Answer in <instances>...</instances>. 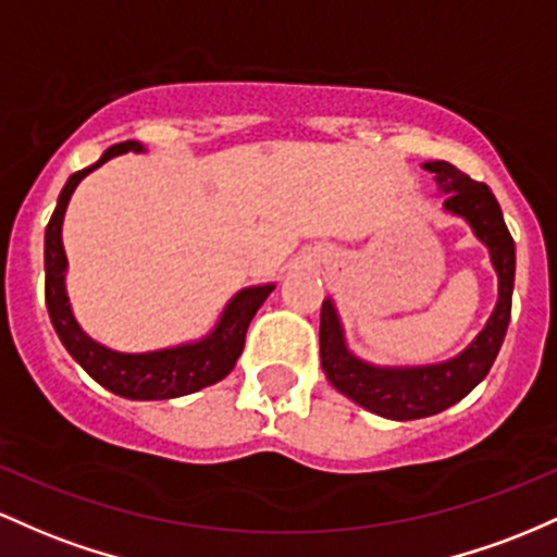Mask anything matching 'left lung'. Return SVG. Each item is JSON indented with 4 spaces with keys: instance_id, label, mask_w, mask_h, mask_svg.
I'll list each match as a JSON object with an SVG mask.
<instances>
[{
    "instance_id": "8db88e82",
    "label": "left lung",
    "mask_w": 557,
    "mask_h": 557,
    "mask_svg": "<svg viewBox=\"0 0 557 557\" xmlns=\"http://www.w3.org/2000/svg\"><path fill=\"white\" fill-rule=\"evenodd\" d=\"M423 168L434 173L436 184L445 191V210L466 218L473 234L490 249L492 265L499 278V297L484 331L458 358L418 368H379L355 358L345 345L334 305L331 299H323L321 366L326 371V379L342 395L355 399L371 413L392 418V421H416V418L436 416L449 405L460 403L490 373L492 362L503 347L505 331L510 323V302H513L516 245L490 186L473 181L442 160L426 162Z\"/></svg>"
}]
</instances>
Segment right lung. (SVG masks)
I'll list each match as a JSON object with an SVG mask.
<instances>
[{
	"instance_id": "add662e5",
	"label": "right lung",
	"mask_w": 557,
	"mask_h": 557,
	"mask_svg": "<svg viewBox=\"0 0 557 557\" xmlns=\"http://www.w3.org/2000/svg\"><path fill=\"white\" fill-rule=\"evenodd\" d=\"M128 149L141 152L144 147L139 141L115 144V147H110L94 165L73 173V176L67 178V184L62 186L58 208H54L52 218H49L47 234H44V271H47L44 295H47V310L60 342L65 345L67 352L73 355V360H76L97 384H102L104 389L128 399L184 397L228 376L231 368L236 366V358H239L242 349H245L249 321H252L255 312L260 310V305L265 302L268 295L273 292V284L242 289L239 295L226 305L218 326L212 329L205 339L191 342V345L158 349V352L128 355L102 347L99 342H94L91 336H86L76 323V318H73L65 295L67 258L65 249H62V218H65L67 202H71V195L76 191L78 181L89 176L91 171H97L102 162L115 158V154L128 152Z\"/></svg>"
}]
</instances>
